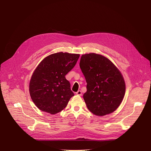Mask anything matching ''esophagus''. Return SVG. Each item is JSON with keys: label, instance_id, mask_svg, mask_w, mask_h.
<instances>
[{"label": "esophagus", "instance_id": "obj_1", "mask_svg": "<svg viewBox=\"0 0 151 151\" xmlns=\"http://www.w3.org/2000/svg\"><path fill=\"white\" fill-rule=\"evenodd\" d=\"M76 95H78V96H81L82 95V92L81 90H78L76 93Z\"/></svg>", "mask_w": 151, "mask_h": 151}]
</instances>
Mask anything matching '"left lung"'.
Wrapping results in <instances>:
<instances>
[{"label":"left lung","mask_w":151,"mask_h":151,"mask_svg":"<svg viewBox=\"0 0 151 151\" xmlns=\"http://www.w3.org/2000/svg\"><path fill=\"white\" fill-rule=\"evenodd\" d=\"M79 66L87 85L83 97L88 110L97 116L114 112L125 93L124 78L114 63L100 54L82 55Z\"/></svg>","instance_id":"1"}]
</instances>
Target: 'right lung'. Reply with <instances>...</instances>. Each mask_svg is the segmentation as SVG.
I'll use <instances>...</instances> for the list:
<instances>
[{
	"instance_id": "add662e5",
	"label": "right lung",
	"mask_w": 151,
	"mask_h": 151,
	"mask_svg": "<svg viewBox=\"0 0 151 151\" xmlns=\"http://www.w3.org/2000/svg\"><path fill=\"white\" fill-rule=\"evenodd\" d=\"M79 56L60 52L47 56L39 64L29 84L30 97L38 109L54 115L66 107L74 93L65 76Z\"/></svg>"
}]
</instances>
